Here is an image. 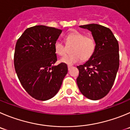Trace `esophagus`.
I'll list each match as a JSON object with an SVG mask.
<instances>
[{
  "instance_id": "34e87169",
  "label": "esophagus",
  "mask_w": 130,
  "mask_h": 130,
  "mask_svg": "<svg viewBox=\"0 0 130 130\" xmlns=\"http://www.w3.org/2000/svg\"><path fill=\"white\" fill-rule=\"evenodd\" d=\"M71 67H72V65H68V69H69V70H70Z\"/></svg>"
}]
</instances>
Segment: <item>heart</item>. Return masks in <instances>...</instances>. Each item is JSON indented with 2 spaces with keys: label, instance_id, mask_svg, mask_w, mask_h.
<instances>
[{
  "label": "heart",
  "instance_id": "obj_1",
  "mask_svg": "<svg viewBox=\"0 0 130 130\" xmlns=\"http://www.w3.org/2000/svg\"><path fill=\"white\" fill-rule=\"evenodd\" d=\"M66 44L60 40H57L54 44L55 53L63 56L68 51V47H72V54L66 55L60 59V61L68 65L79 62L82 59L87 60L94 55L96 49V42L94 38L87 36L85 34L73 31L65 36Z\"/></svg>",
  "mask_w": 130,
  "mask_h": 130
}]
</instances>
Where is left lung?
I'll list each match as a JSON object with an SVG mask.
<instances>
[{"mask_svg":"<svg viewBox=\"0 0 130 130\" xmlns=\"http://www.w3.org/2000/svg\"><path fill=\"white\" fill-rule=\"evenodd\" d=\"M79 27L92 32L96 49L85 63L77 67V85L84 96L98 100L108 94L116 79L119 67V43L108 27L96 24Z\"/></svg>","mask_w":130,"mask_h":130,"instance_id":"obj_1","label":"left lung"}]
</instances>
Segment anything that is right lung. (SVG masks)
<instances>
[{
  "instance_id": "obj_1",
  "label": "right lung",
  "mask_w": 130,
  "mask_h": 130,
  "mask_svg": "<svg viewBox=\"0 0 130 130\" xmlns=\"http://www.w3.org/2000/svg\"><path fill=\"white\" fill-rule=\"evenodd\" d=\"M62 30L45 25L27 28L18 39L14 65L20 83L31 97L46 101L58 93L68 72L67 64L57 61L54 48Z\"/></svg>"
}]
</instances>
